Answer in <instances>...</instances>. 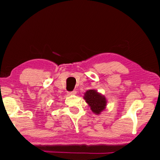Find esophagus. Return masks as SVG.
I'll list each match as a JSON object with an SVG mask.
<instances>
[{
    "mask_svg": "<svg viewBox=\"0 0 160 160\" xmlns=\"http://www.w3.org/2000/svg\"><path fill=\"white\" fill-rule=\"evenodd\" d=\"M68 94L69 95H74V94H76V91L73 90V91H72V92H68Z\"/></svg>",
    "mask_w": 160,
    "mask_h": 160,
    "instance_id": "34e87169",
    "label": "esophagus"
}]
</instances>
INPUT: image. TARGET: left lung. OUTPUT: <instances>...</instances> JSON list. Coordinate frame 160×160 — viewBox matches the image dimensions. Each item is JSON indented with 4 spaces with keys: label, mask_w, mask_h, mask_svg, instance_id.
I'll return each mask as SVG.
<instances>
[{
    "label": "left lung",
    "mask_w": 160,
    "mask_h": 160,
    "mask_svg": "<svg viewBox=\"0 0 160 160\" xmlns=\"http://www.w3.org/2000/svg\"><path fill=\"white\" fill-rule=\"evenodd\" d=\"M84 99L90 106L92 112L100 114V113L106 109L107 99L106 97L102 94L97 92L94 90H89L85 93Z\"/></svg>",
    "instance_id": "8db88e82"
}]
</instances>
